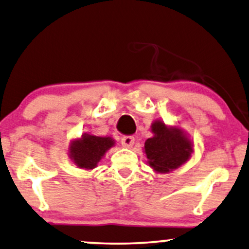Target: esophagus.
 <instances>
[{
	"label": "esophagus",
	"mask_w": 249,
	"mask_h": 249,
	"mask_svg": "<svg viewBox=\"0 0 249 249\" xmlns=\"http://www.w3.org/2000/svg\"><path fill=\"white\" fill-rule=\"evenodd\" d=\"M121 143L122 146L125 147V148H131L135 143V137L132 136H124L121 138Z\"/></svg>",
	"instance_id": "34e87169"
}]
</instances>
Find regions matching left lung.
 <instances>
[{
	"instance_id": "left-lung-1",
	"label": "left lung",
	"mask_w": 249,
	"mask_h": 249,
	"mask_svg": "<svg viewBox=\"0 0 249 249\" xmlns=\"http://www.w3.org/2000/svg\"><path fill=\"white\" fill-rule=\"evenodd\" d=\"M154 137L145 142L148 164L157 172H169L189 160L192 145L178 129L167 128L163 122L151 125Z\"/></svg>"
}]
</instances>
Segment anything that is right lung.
I'll return each instance as SVG.
<instances>
[{
	"label": "right lung",
	"instance_id": "right-lung-1",
	"mask_svg": "<svg viewBox=\"0 0 249 249\" xmlns=\"http://www.w3.org/2000/svg\"><path fill=\"white\" fill-rule=\"evenodd\" d=\"M113 145V140L110 137L85 135L81 140L71 143V156L78 167L92 169Z\"/></svg>",
	"mask_w": 249,
	"mask_h": 249
}]
</instances>
